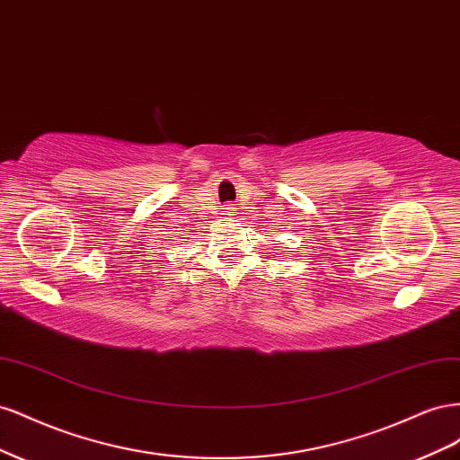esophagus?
<instances>
[{
  "instance_id": "esophagus-1",
  "label": "esophagus",
  "mask_w": 460,
  "mask_h": 460,
  "mask_svg": "<svg viewBox=\"0 0 460 460\" xmlns=\"http://www.w3.org/2000/svg\"><path fill=\"white\" fill-rule=\"evenodd\" d=\"M226 213H230V211H226Z\"/></svg>"
}]
</instances>
